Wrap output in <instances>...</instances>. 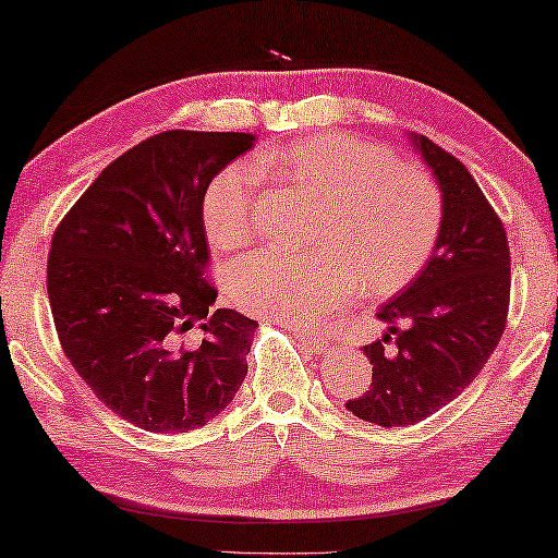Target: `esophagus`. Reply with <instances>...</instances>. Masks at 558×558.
<instances>
[{
  "label": "esophagus",
  "instance_id": "34e87169",
  "mask_svg": "<svg viewBox=\"0 0 558 558\" xmlns=\"http://www.w3.org/2000/svg\"><path fill=\"white\" fill-rule=\"evenodd\" d=\"M301 341H304L314 353H322L328 349V336L324 331H314V328H301V326H289Z\"/></svg>",
  "mask_w": 558,
  "mask_h": 558
}]
</instances>
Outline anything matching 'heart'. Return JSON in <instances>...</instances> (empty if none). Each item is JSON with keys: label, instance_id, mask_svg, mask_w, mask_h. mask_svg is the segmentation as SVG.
<instances>
[{"label": "heart", "instance_id": "obj_1", "mask_svg": "<svg viewBox=\"0 0 558 558\" xmlns=\"http://www.w3.org/2000/svg\"><path fill=\"white\" fill-rule=\"evenodd\" d=\"M257 166L322 199V209L308 232L312 254L262 250L232 264L227 291L244 312L318 324L359 294V281L371 296L405 287L435 250L442 190L430 172L383 145L322 133L259 153ZM259 182L262 172L246 160L209 180L203 222L217 250L234 252L252 240Z\"/></svg>", "mask_w": 558, "mask_h": 558}]
</instances>
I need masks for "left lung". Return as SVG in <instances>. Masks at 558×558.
<instances>
[{
	"label": "left lung",
	"mask_w": 558,
	"mask_h": 558,
	"mask_svg": "<svg viewBox=\"0 0 558 558\" xmlns=\"http://www.w3.org/2000/svg\"><path fill=\"white\" fill-rule=\"evenodd\" d=\"M410 141L442 190L445 217L425 267L378 308L393 336L363 345L373 383L345 408L380 427L415 425L458 398L497 349L509 312L505 225L454 155L425 135Z\"/></svg>",
	"instance_id": "obj_1"
}]
</instances>
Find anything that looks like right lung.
<instances>
[{
    "instance_id": "add662e5",
    "label": "right lung",
    "mask_w": 558,
    "mask_h": 558,
    "mask_svg": "<svg viewBox=\"0 0 558 558\" xmlns=\"http://www.w3.org/2000/svg\"><path fill=\"white\" fill-rule=\"evenodd\" d=\"M252 133L166 131L116 158L61 219L47 291L61 349L100 403L187 433L232 403L257 322L213 308L203 195ZM201 341H181L190 327Z\"/></svg>"
}]
</instances>
